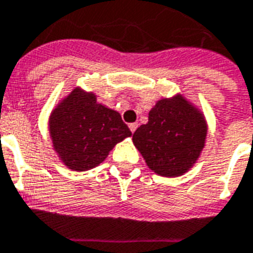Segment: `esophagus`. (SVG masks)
Masks as SVG:
<instances>
[{
	"mask_svg": "<svg viewBox=\"0 0 253 253\" xmlns=\"http://www.w3.org/2000/svg\"><path fill=\"white\" fill-rule=\"evenodd\" d=\"M128 128H130L131 132H134V131L136 130V128H138V123H136V122L130 123V125H128Z\"/></svg>",
	"mask_w": 253,
	"mask_h": 253,
	"instance_id": "esophagus-1",
	"label": "esophagus"
}]
</instances>
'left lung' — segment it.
I'll use <instances>...</instances> for the list:
<instances>
[{
  "label": "left lung",
  "mask_w": 253,
  "mask_h": 253,
  "mask_svg": "<svg viewBox=\"0 0 253 253\" xmlns=\"http://www.w3.org/2000/svg\"><path fill=\"white\" fill-rule=\"evenodd\" d=\"M207 126L182 96L162 99L148 113V122L136 128L132 142L152 171L179 176L190 169L204 146Z\"/></svg>",
  "instance_id": "obj_1"
}]
</instances>
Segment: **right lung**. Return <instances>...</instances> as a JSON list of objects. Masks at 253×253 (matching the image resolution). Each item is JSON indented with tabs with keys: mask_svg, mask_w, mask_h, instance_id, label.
<instances>
[{
	"mask_svg": "<svg viewBox=\"0 0 253 253\" xmlns=\"http://www.w3.org/2000/svg\"><path fill=\"white\" fill-rule=\"evenodd\" d=\"M50 135L69 169L87 171L105 161L131 131L119 113L96 103L94 94L75 88L51 114Z\"/></svg>",
	"mask_w": 253,
	"mask_h": 253,
	"instance_id": "obj_1",
	"label": "right lung"
}]
</instances>
